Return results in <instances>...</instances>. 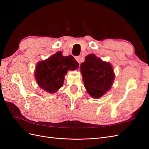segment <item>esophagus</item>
Here are the masks:
<instances>
[{
  "mask_svg": "<svg viewBox=\"0 0 149 149\" xmlns=\"http://www.w3.org/2000/svg\"><path fill=\"white\" fill-rule=\"evenodd\" d=\"M75 60H76L77 61L78 63H80V62H81V56H75Z\"/></svg>",
  "mask_w": 149,
  "mask_h": 149,
  "instance_id": "1",
  "label": "esophagus"
}]
</instances>
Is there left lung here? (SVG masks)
I'll list each match as a JSON object with an SVG mask.
<instances>
[{
  "label": "left lung",
  "mask_w": 149,
  "mask_h": 149,
  "mask_svg": "<svg viewBox=\"0 0 149 149\" xmlns=\"http://www.w3.org/2000/svg\"><path fill=\"white\" fill-rule=\"evenodd\" d=\"M80 68L84 87L91 97L100 98L111 87L115 75L109 62L90 54L86 56Z\"/></svg>",
  "instance_id": "8db88e82"
}]
</instances>
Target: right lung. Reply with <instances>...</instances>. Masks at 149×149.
Wrapping results in <instances>:
<instances>
[{
  "instance_id": "add662e5",
  "label": "right lung",
  "mask_w": 149,
  "mask_h": 149,
  "mask_svg": "<svg viewBox=\"0 0 149 149\" xmlns=\"http://www.w3.org/2000/svg\"><path fill=\"white\" fill-rule=\"evenodd\" d=\"M79 65L73 56H64L62 52H56L37 63L35 76L38 85L49 93H55L62 87L68 70L77 69Z\"/></svg>"
}]
</instances>
